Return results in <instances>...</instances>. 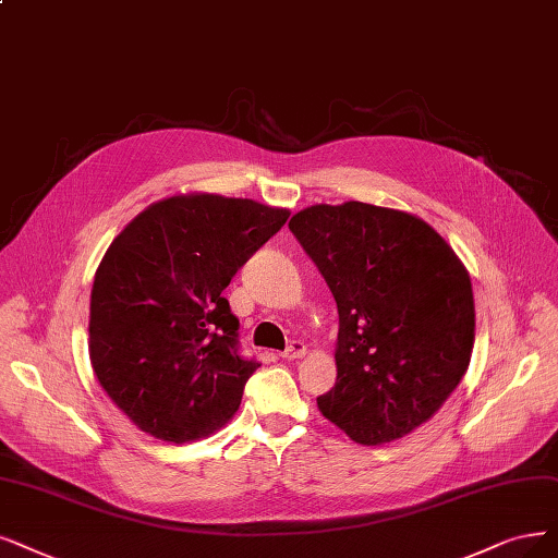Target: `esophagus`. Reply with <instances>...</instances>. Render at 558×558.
<instances>
[{
  "label": "esophagus",
  "instance_id": "esophagus-1",
  "mask_svg": "<svg viewBox=\"0 0 558 558\" xmlns=\"http://www.w3.org/2000/svg\"><path fill=\"white\" fill-rule=\"evenodd\" d=\"M303 354H305V344L301 340H292L290 347H287L284 352H282V359L284 361H294V359H301Z\"/></svg>",
  "mask_w": 558,
  "mask_h": 558
}]
</instances>
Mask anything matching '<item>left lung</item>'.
<instances>
[{"mask_svg": "<svg viewBox=\"0 0 558 558\" xmlns=\"http://www.w3.org/2000/svg\"><path fill=\"white\" fill-rule=\"evenodd\" d=\"M290 230L338 303V379L319 411L356 444L409 435L471 361L476 307L464 264L425 220L365 202L307 206Z\"/></svg>", "mask_w": 558, "mask_h": 558, "instance_id": "8db88e82", "label": "left lung"}]
</instances>
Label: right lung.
<instances>
[{"mask_svg": "<svg viewBox=\"0 0 558 558\" xmlns=\"http://www.w3.org/2000/svg\"><path fill=\"white\" fill-rule=\"evenodd\" d=\"M290 218L255 199L172 195L135 216L92 287L89 359L112 402L172 444L214 435L259 367L222 290Z\"/></svg>", "mask_w": 558, "mask_h": 558, "instance_id": "obj_1", "label": "right lung"}]
</instances>
